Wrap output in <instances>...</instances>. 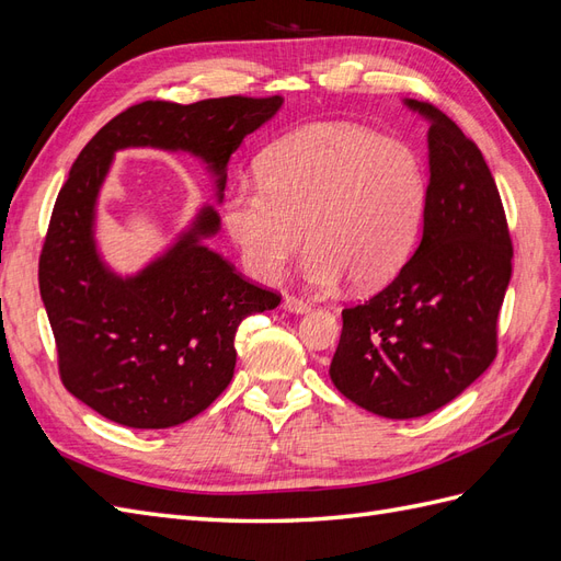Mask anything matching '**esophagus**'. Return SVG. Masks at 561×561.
I'll list each match as a JSON object with an SVG mask.
<instances>
[{
  "instance_id": "esophagus-1",
  "label": "esophagus",
  "mask_w": 561,
  "mask_h": 561,
  "mask_svg": "<svg viewBox=\"0 0 561 561\" xmlns=\"http://www.w3.org/2000/svg\"><path fill=\"white\" fill-rule=\"evenodd\" d=\"M280 307H283V311H287V313H297V316H304V313H309V311H311V304H309V301L297 299V297H293V295H285Z\"/></svg>"
}]
</instances>
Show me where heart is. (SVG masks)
Returning a JSON list of instances; mask_svg holds the SVG:
<instances>
[{
	"mask_svg": "<svg viewBox=\"0 0 561 561\" xmlns=\"http://www.w3.org/2000/svg\"><path fill=\"white\" fill-rule=\"evenodd\" d=\"M260 178L222 203L229 239L260 280H276L307 239L301 271L320 290L344 278L379 290L410 260L428 186L407 145L355 124H313L271 147Z\"/></svg>",
	"mask_w": 561,
	"mask_h": 561,
	"instance_id": "b5f03b06",
	"label": "heart"
}]
</instances>
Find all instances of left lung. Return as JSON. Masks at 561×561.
Returning <instances> with one entry per match:
<instances>
[{
    "label": "left lung",
    "mask_w": 561,
    "mask_h": 561,
    "mask_svg": "<svg viewBox=\"0 0 561 561\" xmlns=\"http://www.w3.org/2000/svg\"><path fill=\"white\" fill-rule=\"evenodd\" d=\"M428 124L421 243L386 290L344 309L330 365L342 396L386 419L426 416L484 375L513 274V245L482 151L437 107L404 98Z\"/></svg>",
    "instance_id": "8db88e82"
}]
</instances>
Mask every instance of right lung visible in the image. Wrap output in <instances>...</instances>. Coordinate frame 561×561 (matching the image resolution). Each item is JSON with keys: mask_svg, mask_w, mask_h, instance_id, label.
I'll list each match as a JSON object with an SVG mask.
<instances>
[{"mask_svg": "<svg viewBox=\"0 0 561 561\" xmlns=\"http://www.w3.org/2000/svg\"><path fill=\"white\" fill-rule=\"evenodd\" d=\"M283 107L274 98H213L194 105L147 100L114 116L81 149L58 194L39 260V293L58 346L60 379L100 416L159 431L194 419L236 367V330L278 307L206 245L219 231L227 165L250 133ZM190 153L207 168L216 206L133 275L96 245V203L116 150Z\"/></svg>", "mask_w": 561, "mask_h": 561, "instance_id": "right-lung-1", "label": "right lung"}]
</instances>
